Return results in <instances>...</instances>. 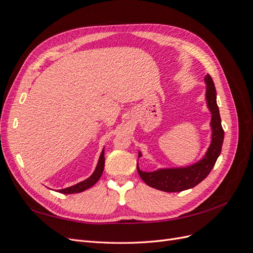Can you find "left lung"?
Segmentation results:
<instances>
[{
	"label": "left lung",
	"mask_w": 253,
	"mask_h": 253,
	"mask_svg": "<svg viewBox=\"0 0 253 253\" xmlns=\"http://www.w3.org/2000/svg\"><path fill=\"white\" fill-rule=\"evenodd\" d=\"M205 81L207 83L206 98L208 108L212 113L211 126H212V141L207 151V154L193 166L186 168H177V169H164L154 172H142L137 166V171L141 179L148 186L165 192H181L195 187L202 182L215 165L220 154L221 147L224 141V129L221 126L220 115L216 103V90L214 86L213 80L209 74L206 75ZM141 154L139 153V157Z\"/></svg>",
	"instance_id": "left-lung-1"
}]
</instances>
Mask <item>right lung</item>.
<instances>
[{"mask_svg": "<svg viewBox=\"0 0 253 253\" xmlns=\"http://www.w3.org/2000/svg\"><path fill=\"white\" fill-rule=\"evenodd\" d=\"M103 169H104V150L101 152V155H100V157H99V162L96 167V170L93 174H91L90 177L77 183V185H75L73 187L59 190V192L63 193V194H73V193L82 192V191L86 190V189L90 188L91 186L95 185V183L99 180V178L101 177Z\"/></svg>", "mask_w": 253, "mask_h": 253, "instance_id": "add662e5", "label": "right lung"}]
</instances>
